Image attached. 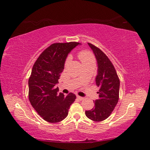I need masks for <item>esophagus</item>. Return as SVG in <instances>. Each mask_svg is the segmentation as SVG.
Segmentation results:
<instances>
[{"instance_id": "obj_1", "label": "esophagus", "mask_w": 150, "mask_h": 150, "mask_svg": "<svg viewBox=\"0 0 150 150\" xmlns=\"http://www.w3.org/2000/svg\"><path fill=\"white\" fill-rule=\"evenodd\" d=\"M77 97L80 100H83L85 99L84 97H82V96H77Z\"/></svg>"}]
</instances>
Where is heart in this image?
I'll use <instances>...</instances> for the list:
<instances>
[{
  "instance_id": "obj_1",
  "label": "heart",
  "mask_w": 150,
  "mask_h": 150,
  "mask_svg": "<svg viewBox=\"0 0 150 150\" xmlns=\"http://www.w3.org/2000/svg\"><path fill=\"white\" fill-rule=\"evenodd\" d=\"M77 56L79 59H80L81 63H95V57H94L93 54L89 51L87 50H81L78 52ZM70 60L69 57H67V59L65 61V66L67 65V63H69Z\"/></svg>"
}]
</instances>
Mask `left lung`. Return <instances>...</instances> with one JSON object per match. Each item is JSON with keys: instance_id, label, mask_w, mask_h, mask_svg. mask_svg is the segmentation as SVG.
I'll use <instances>...</instances> for the list:
<instances>
[{"instance_id": "1", "label": "left lung", "mask_w": 150, "mask_h": 150, "mask_svg": "<svg viewBox=\"0 0 150 150\" xmlns=\"http://www.w3.org/2000/svg\"><path fill=\"white\" fill-rule=\"evenodd\" d=\"M97 61L98 73L96 84L99 87L98 99L94 101L95 107L86 110L85 115L95 122H101L109 117L119 99L120 79L109 58L99 48L88 43Z\"/></svg>"}]
</instances>
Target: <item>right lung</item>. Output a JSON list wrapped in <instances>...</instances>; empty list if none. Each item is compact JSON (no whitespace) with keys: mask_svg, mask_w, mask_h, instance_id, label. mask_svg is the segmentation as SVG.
<instances>
[{"mask_svg":"<svg viewBox=\"0 0 150 150\" xmlns=\"http://www.w3.org/2000/svg\"><path fill=\"white\" fill-rule=\"evenodd\" d=\"M78 42L55 43L47 47L35 61L28 80L30 103L44 120L50 123L62 121L68 115L76 96L58 93L56 87L69 53Z\"/></svg>","mask_w":150,"mask_h":150,"instance_id":"right-lung-1","label":"right lung"}]
</instances>
